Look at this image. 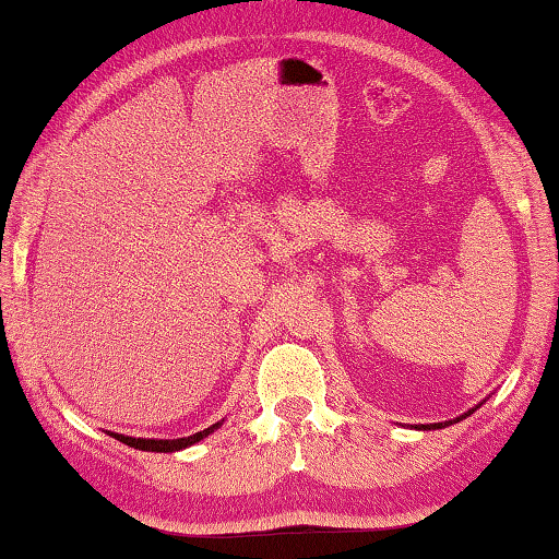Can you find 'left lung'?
Returning a JSON list of instances; mask_svg holds the SVG:
<instances>
[{
  "label": "left lung",
  "mask_w": 559,
  "mask_h": 559,
  "mask_svg": "<svg viewBox=\"0 0 559 559\" xmlns=\"http://www.w3.org/2000/svg\"><path fill=\"white\" fill-rule=\"evenodd\" d=\"M443 427H447V424H443ZM421 429H441V424H433V427H429L427 424V427H421Z\"/></svg>",
  "instance_id": "8db88e82"
}]
</instances>
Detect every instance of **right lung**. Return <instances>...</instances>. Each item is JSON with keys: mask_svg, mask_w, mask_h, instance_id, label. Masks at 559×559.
<instances>
[{"mask_svg": "<svg viewBox=\"0 0 559 559\" xmlns=\"http://www.w3.org/2000/svg\"><path fill=\"white\" fill-rule=\"evenodd\" d=\"M216 427H222V424H214V427L204 429V431H197V433H192V437L173 439V441H169V439H132V437H122V433H112V437H116V439H118V441H122V443H128V447H132V449H140V451H163V453H169V451L187 449V447H192V443L202 441L204 437H210V433H212Z\"/></svg>", "mask_w": 559, "mask_h": 559, "instance_id": "add662e5", "label": "right lung"}]
</instances>
